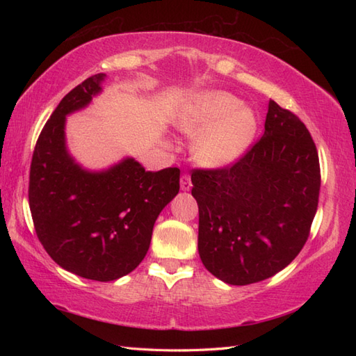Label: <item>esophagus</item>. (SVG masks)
Here are the masks:
<instances>
[{
  "mask_svg": "<svg viewBox=\"0 0 356 356\" xmlns=\"http://www.w3.org/2000/svg\"><path fill=\"white\" fill-rule=\"evenodd\" d=\"M191 186V177L188 176V174H184V176L180 177V188H182V191H190Z\"/></svg>",
  "mask_w": 356,
  "mask_h": 356,
  "instance_id": "34e87169",
  "label": "esophagus"
}]
</instances>
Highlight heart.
Listing matches in <instances>:
<instances>
[{"label": "heart", "mask_w": 356, "mask_h": 356, "mask_svg": "<svg viewBox=\"0 0 356 356\" xmlns=\"http://www.w3.org/2000/svg\"><path fill=\"white\" fill-rule=\"evenodd\" d=\"M186 134H197L194 159L208 168H223L245 154L257 133L254 111L222 90L193 96L176 119Z\"/></svg>", "instance_id": "b5f03b06"}]
</instances>
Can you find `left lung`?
I'll return each instance as SVG.
<instances>
[{
  "label": "left lung",
  "instance_id": "obj_1",
  "mask_svg": "<svg viewBox=\"0 0 356 356\" xmlns=\"http://www.w3.org/2000/svg\"><path fill=\"white\" fill-rule=\"evenodd\" d=\"M191 182L203 266L228 284H252L303 249L318 207V153L305 124L269 101L261 139L228 168L194 170Z\"/></svg>",
  "mask_w": 356,
  "mask_h": 356
}]
</instances>
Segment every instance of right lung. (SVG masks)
Listing matches in <instances>:
<instances>
[{
	"instance_id": "1",
	"label": "right lung",
	"mask_w": 356,
	"mask_h": 356,
	"mask_svg": "<svg viewBox=\"0 0 356 356\" xmlns=\"http://www.w3.org/2000/svg\"><path fill=\"white\" fill-rule=\"evenodd\" d=\"M105 73L74 87L38 138L30 165L29 203L36 236L63 269L95 282H113L147 255L161 211L179 193V168L151 172L133 157L90 171L74 161L65 120L102 92Z\"/></svg>"
}]
</instances>
